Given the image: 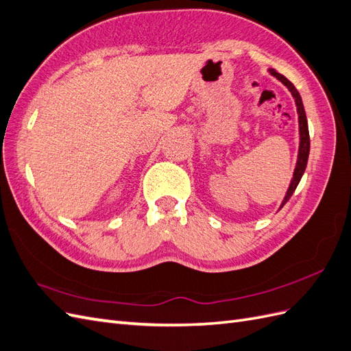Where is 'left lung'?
Segmentation results:
<instances>
[{
    "mask_svg": "<svg viewBox=\"0 0 351 351\" xmlns=\"http://www.w3.org/2000/svg\"><path fill=\"white\" fill-rule=\"evenodd\" d=\"M269 72L272 76H275L278 81H281L288 89L291 95L295 99V106H297V114H298V132H300V145H298V156H297V163H295V169H294V175L291 179V184L288 186V191L285 194V198L282 199V204L279 208H282L284 204L288 202L289 198H291L293 193L295 191L297 185L300 184V179H302L306 166H307V160H308V152H310V136H308V126H307V119H306V112H304V107H303V101H302V97H300L298 91L295 89V86L288 81V79L278 73L276 70L274 69H269Z\"/></svg>",
    "mask_w": 351,
    "mask_h": 351,
    "instance_id": "left-lung-1",
    "label": "left lung"
}]
</instances>
